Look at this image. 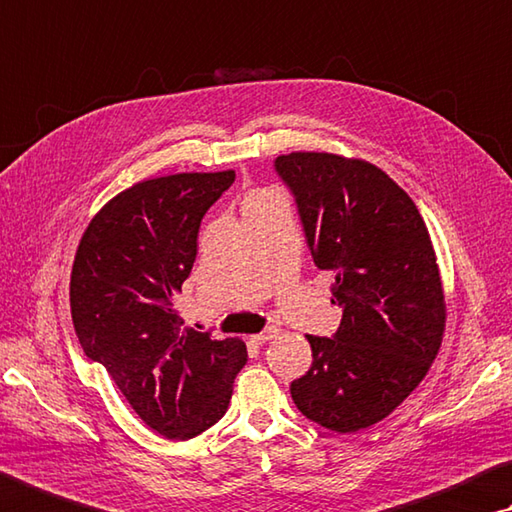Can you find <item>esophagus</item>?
Segmentation results:
<instances>
[{
	"label": "esophagus",
	"mask_w": 512,
	"mask_h": 512,
	"mask_svg": "<svg viewBox=\"0 0 512 512\" xmlns=\"http://www.w3.org/2000/svg\"><path fill=\"white\" fill-rule=\"evenodd\" d=\"M275 333H277V329H275V327H266L264 331L255 333V336L250 338V340H253L255 345H264V342H268V340H271V338H275Z\"/></svg>",
	"instance_id": "obj_1"
}]
</instances>
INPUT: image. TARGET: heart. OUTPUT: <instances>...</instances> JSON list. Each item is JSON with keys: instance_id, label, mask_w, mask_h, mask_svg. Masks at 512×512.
Instances as JSON below:
<instances>
[{"instance_id": "b5f03b06", "label": "heart", "mask_w": 512, "mask_h": 512, "mask_svg": "<svg viewBox=\"0 0 512 512\" xmlns=\"http://www.w3.org/2000/svg\"><path fill=\"white\" fill-rule=\"evenodd\" d=\"M275 199H280L275 192H271V190H257V192H253V194H250V197L246 199L244 210H246V208H255V206H264V203H271V201H275Z\"/></svg>"}]
</instances>
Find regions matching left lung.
Returning <instances> with one entry per match:
<instances>
[{
  "mask_svg": "<svg viewBox=\"0 0 512 512\" xmlns=\"http://www.w3.org/2000/svg\"><path fill=\"white\" fill-rule=\"evenodd\" d=\"M273 167L342 309L331 338L306 336L313 362L291 383L293 403L327 430H365L414 392L439 353L445 302L430 235L414 201L376 165L293 152Z\"/></svg>",
  "mask_w": 512,
  "mask_h": 512,
  "instance_id": "1",
  "label": "left lung"
}]
</instances>
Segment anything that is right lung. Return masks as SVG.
<instances>
[{
  "mask_svg": "<svg viewBox=\"0 0 512 512\" xmlns=\"http://www.w3.org/2000/svg\"><path fill=\"white\" fill-rule=\"evenodd\" d=\"M235 172L136 183L111 199L80 239L71 318L85 356L165 439L188 441L226 414L246 345L181 329L172 297L197 259L201 219Z\"/></svg>",
  "mask_w": 512,
  "mask_h": 512,
  "instance_id": "1",
  "label": "right lung"
}]
</instances>
